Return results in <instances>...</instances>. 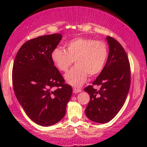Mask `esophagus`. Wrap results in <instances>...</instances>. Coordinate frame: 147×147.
<instances>
[{"label": "esophagus", "instance_id": "1", "mask_svg": "<svg viewBox=\"0 0 147 147\" xmlns=\"http://www.w3.org/2000/svg\"><path fill=\"white\" fill-rule=\"evenodd\" d=\"M82 92V90L80 89V88H73V92L74 94L79 93V92Z\"/></svg>", "mask_w": 147, "mask_h": 147}]
</instances>
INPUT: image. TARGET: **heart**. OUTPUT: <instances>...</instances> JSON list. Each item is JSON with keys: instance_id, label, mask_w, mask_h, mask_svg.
I'll return each mask as SVG.
<instances>
[{"instance_id": "1", "label": "heart", "mask_w": 147, "mask_h": 147, "mask_svg": "<svg viewBox=\"0 0 147 147\" xmlns=\"http://www.w3.org/2000/svg\"><path fill=\"white\" fill-rule=\"evenodd\" d=\"M65 50L59 47L53 49L52 61L61 71H67L75 61L76 66L65 74V79L70 85L80 86L88 76H95L103 69L108 56L105 42L91 38L77 37L65 44Z\"/></svg>"}]
</instances>
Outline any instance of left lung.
<instances>
[{"instance_id": "8db88e82", "label": "left lung", "mask_w": 147, "mask_h": 147, "mask_svg": "<svg viewBox=\"0 0 147 147\" xmlns=\"http://www.w3.org/2000/svg\"><path fill=\"white\" fill-rule=\"evenodd\" d=\"M109 53L107 61L93 85L84 89L90 100L85 110L87 117L97 123H106L115 117L121 109L129 92L130 68L127 55L122 46L109 36L106 37Z\"/></svg>"}]
</instances>
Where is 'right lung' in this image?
Masks as SVG:
<instances>
[{
  "label": "right lung",
  "instance_id": "add662e5",
  "mask_svg": "<svg viewBox=\"0 0 147 147\" xmlns=\"http://www.w3.org/2000/svg\"><path fill=\"white\" fill-rule=\"evenodd\" d=\"M61 34L38 37L18 51L13 67V84L18 101L36 124L53 125L64 117L72 88L65 84L51 58Z\"/></svg>",
  "mask_w": 147,
  "mask_h": 147
}]
</instances>
